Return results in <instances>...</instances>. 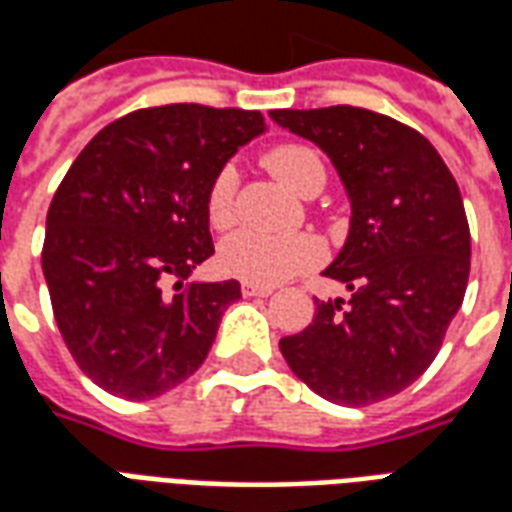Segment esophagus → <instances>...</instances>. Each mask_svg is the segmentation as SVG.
<instances>
[{
  "instance_id": "esophagus-1",
  "label": "esophagus",
  "mask_w": 512,
  "mask_h": 512,
  "mask_svg": "<svg viewBox=\"0 0 512 512\" xmlns=\"http://www.w3.org/2000/svg\"><path fill=\"white\" fill-rule=\"evenodd\" d=\"M241 293H244L246 299H252V296H260V299H266L274 293V288H266V285H255V282H241Z\"/></svg>"
}]
</instances>
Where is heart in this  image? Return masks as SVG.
Returning a JSON list of instances; mask_svg holds the SVG:
<instances>
[{
    "label": "heart",
    "mask_w": 512,
    "mask_h": 512,
    "mask_svg": "<svg viewBox=\"0 0 512 512\" xmlns=\"http://www.w3.org/2000/svg\"><path fill=\"white\" fill-rule=\"evenodd\" d=\"M268 169L277 175L288 189L304 197L318 194L326 183V169L318 153L307 145H279L266 156ZM235 189L238 172L233 164L216 169L205 194V213L213 227H227L235 219ZM326 252L315 235H263L252 230H238L227 235L216 260L224 274L255 285H277L285 279L304 274L321 263Z\"/></svg>",
    "instance_id": "1"
}]
</instances>
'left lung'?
I'll list each match as a JSON object with an SVG mask.
<instances>
[{
    "label": "left lung",
    "instance_id": "obj_1",
    "mask_svg": "<svg viewBox=\"0 0 512 512\" xmlns=\"http://www.w3.org/2000/svg\"><path fill=\"white\" fill-rule=\"evenodd\" d=\"M321 147L351 197V233L323 274L351 299L318 301L304 332L279 340L315 395L370 406L403 392L436 359L461 310L472 238L461 189L439 150L406 123L359 106L274 109Z\"/></svg>",
    "mask_w": 512,
    "mask_h": 512
}]
</instances>
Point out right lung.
<instances>
[{"instance_id": "1", "label": "right lung", "mask_w": 512, "mask_h": 512, "mask_svg": "<svg viewBox=\"0 0 512 512\" xmlns=\"http://www.w3.org/2000/svg\"><path fill=\"white\" fill-rule=\"evenodd\" d=\"M266 131L252 109L167 104L101 128L46 216L43 277L68 351L126 400L175 389L205 362L241 285L189 282L213 255L205 194L216 169Z\"/></svg>"}]
</instances>
